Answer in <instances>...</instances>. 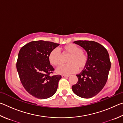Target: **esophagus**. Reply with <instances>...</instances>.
<instances>
[{
  "label": "esophagus",
  "instance_id": "esophagus-1",
  "mask_svg": "<svg viewBox=\"0 0 123 123\" xmlns=\"http://www.w3.org/2000/svg\"><path fill=\"white\" fill-rule=\"evenodd\" d=\"M62 78H68V77L69 76V75H62Z\"/></svg>",
  "mask_w": 123,
  "mask_h": 123
}]
</instances>
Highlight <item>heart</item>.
<instances>
[{
	"mask_svg": "<svg viewBox=\"0 0 123 123\" xmlns=\"http://www.w3.org/2000/svg\"><path fill=\"white\" fill-rule=\"evenodd\" d=\"M61 54L57 49H53L50 52L48 60L52 66L56 67L61 64L62 56L69 55L67 60V64L60 66L57 73L61 74H70L75 73L78 70H82L86 67L88 61L87 54L83 51L82 48L75 44L66 45L61 48Z\"/></svg>",
	"mask_w": 123,
	"mask_h": 123,
	"instance_id": "1",
	"label": "heart"
}]
</instances>
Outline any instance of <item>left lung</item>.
<instances>
[{
    "instance_id": "1",
    "label": "left lung",
    "mask_w": 123,
    "mask_h": 123,
    "mask_svg": "<svg viewBox=\"0 0 123 123\" xmlns=\"http://www.w3.org/2000/svg\"><path fill=\"white\" fill-rule=\"evenodd\" d=\"M88 54V61L85 69L76 75L78 82L73 85V92L83 98H91L100 92L107 82L111 61L108 51L99 43L93 41H76Z\"/></svg>"
}]
</instances>
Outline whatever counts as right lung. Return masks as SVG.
<instances>
[{"label":"right lung","instance_id":"add662e5","mask_svg":"<svg viewBox=\"0 0 123 123\" xmlns=\"http://www.w3.org/2000/svg\"><path fill=\"white\" fill-rule=\"evenodd\" d=\"M58 43L44 41L30 42L18 54L16 67L22 84L32 96L44 99L55 94L60 75H51L54 69L48 60L50 52Z\"/></svg>","mask_w":123,"mask_h":123}]
</instances>
